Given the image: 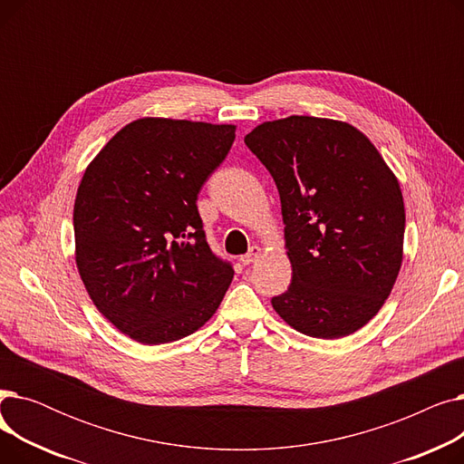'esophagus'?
<instances>
[{
    "instance_id": "esophagus-1",
    "label": "esophagus",
    "mask_w": 464,
    "mask_h": 464,
    "mask_svg": "<svg viewBox=\"0 0 464 464\" xmlns=\"http://www.w3.org/2000/svg\"><path fill=\"white\" fill-rule=\"evenodd\" d=\"M259 256H261V248L259 246H252L248 254H245V256L240 257V263L242 265H252V263H256L259 259Z\"/></svg>"
}]
</instances>
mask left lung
Here are the masks:
<instances>
[{
	"label": "left lung",
	"instance_id": "obj_1",
	"mask_svg": "<svg viewBox=\"0 0 464 464\" xmlns=\"http://www.w3.org/2000/svg\"><path fill=\"white\" fill-rule=\"evenodd\" d=\"M276 182L291 284L273 308L314 338L348 336L392 294L404 201L376 146L346 121L287 116L245 137Z\"/></svg>",
	"mask_w": 464,
	"mask_h": 464
}]
</instances>
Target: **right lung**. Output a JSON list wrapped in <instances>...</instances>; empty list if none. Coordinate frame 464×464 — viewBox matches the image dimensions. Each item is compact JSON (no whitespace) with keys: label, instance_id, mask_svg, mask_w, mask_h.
Listing matches in <instances>:
<instances>
[{"label":"right lung","instance_id":"add662e5","mask_svg":"<svg viewBox=\"0 0 464 464\" xmlns=\"http://www.w3.org/2000/svg\"><path fill=\"white\" fill-rule=\"evenodd\" d=\"M235 130L139 118L84 170L72 208L77 269L97 310L140 344L203 327L233 280V266L208 246L195 203Z\"/></svg>","mask_w":464,"mask_h":464}]
</instances>
